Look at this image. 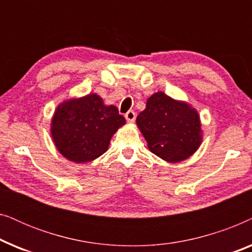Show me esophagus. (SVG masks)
I'll return each mask as SVG.
<instances>
[{
	"label": "esophagus",
	"instance_id": "obj_1",
	"mask_svg": "<svg viewBox=\"0 0 252 252\" xmlns=\"http://www.w3.org/2000/svg\"><path fill=\"white\" fill-rule=\"evenodd\" d=\"M135 112L134 111H128L125 115V118H126V120L128 123H134V120H135Z\"/></svg>",
	"mask_w": 252,
	"mask_h": 252
}]
</instances>
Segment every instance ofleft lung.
I'll use <instances>...</instances> for the list:
<instances>
[{"instance_id":"1","label":"left lung","mask_w":252,"mask_h":252,"mask_svg":"<svg viewBox=\"0 0 252 252\" xmlns=\"http://www.w3.org/2000/svg\"><path fill=\"white\" fill-rule=\"evenodd\" d=\"M136 125L151 153L168 163H179L194 155L203 141L197 110L188 102L157 92L147 99Z\"/></svg>"}]
</instances>
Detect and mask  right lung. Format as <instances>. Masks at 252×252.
Wrapping results in <instances>:
<instances>
[{
  "instance_id": "add662e5",
  "label": "right lung",
  "mask_w": 252,
  "mask_h": 252,
  "mask_svg": "<svg viewBox=\"0 0 252 252\" xmlns=\"http://www.w3.org/2000/svg\"><path fill=\"white\" fill-rule=\"evenodd\" d=\"M125 124L115 105L104 104L101 96L92 93L60 103L51 118L50 134L62 156L82 164L102 156L113 134Z\"/></svg>"
}]
</instances>
